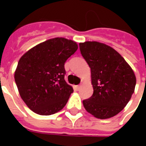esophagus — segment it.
I'll return each instance as SVG.
<instances>
[{"mask_svg": "<svg viewBox=\"0 0 146 146\" xmlns=\"http://www.w3.org/2000/svg\"><path fill=\"white\" fill-rule=\"evenodd\" d=\"M80 88H81V85H78V86H76V90H80Z\"/></svg>", "mask_w": 146, "mask_h": 146, "instance_id": "34e87169", "label": "esophagus"}]
</instances>
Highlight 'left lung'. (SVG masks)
I'll return each instance as SVG.
<instances>
[{"label": "left lung", "instance_id": "obj_1", "mask_svg": "<svg viewBox=\"0 0 146 146\" xmlns=\"http://www.w3.org/2000/svg\"><path fill=\"white\" fill-rule=\"evenodd\" d=\"M81 54L91 69L93 94L83 100L89 113L99 119L120 113L134 92L136 76L124 58L111 47L97 42L80 43Z\"/></svg>", "mask_w": 146, "mask_h": 146}]
</instances>
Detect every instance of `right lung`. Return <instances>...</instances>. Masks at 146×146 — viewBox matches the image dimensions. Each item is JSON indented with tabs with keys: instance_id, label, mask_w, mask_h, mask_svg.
Here are the masks:
<instances>
[{
	"instance_id": "obj_1",
	"label": "right lung",
	"mask_w": 146,
	"mask_h": 146,
	"mask_svg": "<svg viewBox=\"0 0 146 146\" xmlns=\"http://www.w3.org/2000/svg\"><path fill=\"white\" fill-rule=\"evenodd\" d=\"M78 48L64 38L38 44L19 59L15 82L26 105L40 115L57 113L68 102L73 89L64 80V64Z\"/></svg>"
}]
</instances>
